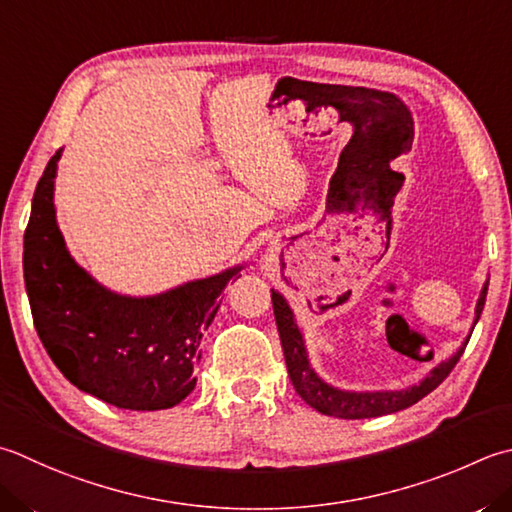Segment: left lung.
<instances>
[{
  "label": "left lung",
  "mask_w": 512,
  "mask_h": 512,
  "mask_svg": "<svg viewBox=\"0 0 512 512\" xmlns=\"http://www.w3.org/2000/svg\"><path fill=\"white\" fill-rule=\"evenodd\" d=\"M486 293H488V282L484 284L482 295L477 299L475 324L484 310ZM273 310H275L279 339H282L290 382H293L299 397H302L310 408H315L317 413L339 417V419L382 417L417 404L419 399H424L428 393H433V390L450 375V370H453L455 364L459 362V357H462L470 339L468 335L464 346L459 348L453 357L446 359V362L437 364L417 386L402 388V390H366V393H355V390H339L335 386L326 384L324 379L310 368L302 330H299L293 310H290L284 295H279L277 290H273Z\"/></svg>",
  "instance_id": "8db88e82"
}]
</instances>
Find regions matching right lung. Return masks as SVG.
Segmentation results:
<instances>
[{"label": "right lung", "mask_w": 512, "mask_h": 512, "mask_svg": "<svg viewBox=\"0 0 512 512\" xmlns=\"http://www.w3.org/2000/svg\"><path fill=\"white\" fill-rule=\"evenodd\" d=\"M62 148L37 182L24 233L30 313L53 364L70 384L124 410L173 408L195 388L204 330L219 295L244 266L153 297L117 295L70 257L55 217Z\"/></svg>", "instance_id": "1"}]
</instances>
